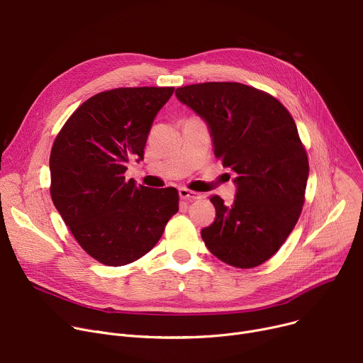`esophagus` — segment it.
Returning a JSON list of instances; mask_svg holds the SVG:
<instances>
[{
  "instance_id": "obj_1",
  "label": "esophagus",
  "mask_w": 363,
  "mask_h": 363,
  "mask_svg": "<svg viewBox=\"0 0 363 363\" xmlns=\"http://www.w3.org/2000/svg\"><path fill=\"white\" fill-rule=\"evenodd\" d=\"M178 194L182 200H199L201 199V194H199V192L196 191H191V189H186V188H179L178 189Z\"/></svg>"
}]
</instances>
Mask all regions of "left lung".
I'll return each mask as SVG.
<instances>
[{"instance_id":"left-lung-1","label":"left lung","mask_w":363,"mask_h":363,"mask_svg":"<svg viewBox=\"0 0 363 363\" xmlns=\"http://www.w3.org/2000/svg\"><path fill=\"white\" fill-rule=\"evenodd\" d=\"M175 94L207 124L214 156L235 174L232 206L210 199L216 219L201 230L204 244L233 267H257L279 251L303 206L309 164L295 121L273 96L240 83Z\"/></svg>"}]
</instances>
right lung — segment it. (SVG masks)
<instances>
[{
  "instance_id": "right-lung-1",
  "label": "right lung",
  "mask_w": 363,
  "mask_h": 363,
  "mask_svg": "<svg viewBox=\"0 0 363 363\" xmlns=\"http://www.w3.org/2000/svg\"><path fill=\"white\" fill-rule=\"evenodd\" d=\"M174 87H123L87 99L54 141L51 197L80 247L119 267L146 255L178 211V191L125 181L144 157L153 121Z\"/></svg>"
}]
</instances>
